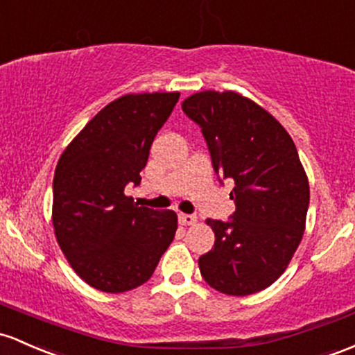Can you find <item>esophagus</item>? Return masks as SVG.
Masks as SVG:
<instances>
[{
  "instance_id": "1",
  "label": "esophagus",
  "mask_w": 355,
  "mask_h": 355,
  "mask_svg": "<svg viewBox=\"0 0 355 355\" xmlns=\"http://www.w3.org/2000/svg\"><path fill=\"white\" fill-rule=\"evenodd\" d=\"M178 220H180L182 225L197 224V217L192 216V214H180V216H178Z\"/></svg>"
}]
</instances>
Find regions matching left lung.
Wrapping results in <instances>:
<instances>
[{
    "mask_svg": "<svg viewBox=\"0 0 355 355\" xmlns=\"http://www.w3.org/2000/svg\"><path fill=\"white\" fill-rule=\"evenodd\" d=\"M202 128L216 173L232 178L231 220L207 219L216 243L198 258L214 290L246 297L286 270L303 237L310 187L285 128L254 101L225 91H202L182 103Z\"/></svg>",
    "mask_w": 355,
    "mask_h": 355,
    "instance_id": "left-lung-1",
    "label": "left lung"
}]
</instances>
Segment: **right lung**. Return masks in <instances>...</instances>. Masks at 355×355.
<instances>
[{"label":"right lung","mask_w":355,"mask_h":355,"mask_svg":"<svg viewBox=\"0 0 355 355\" xmlns=\"http://www.w3.org/2000/svg\"><path fill=\"white\" fill-rule=\"evenodd\" d=\"M180 92L126 94L109 103L65 148L53 175L52 222L72 270L106 293L141 286L177 232L173 210L138 207L151 143Z\"/></svg>","instance_id":"obj_1"}]
</instances>
